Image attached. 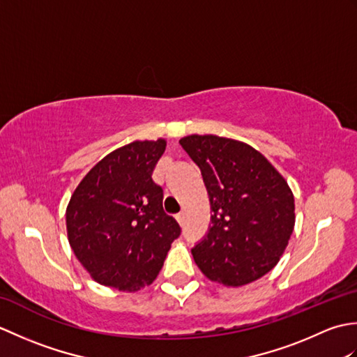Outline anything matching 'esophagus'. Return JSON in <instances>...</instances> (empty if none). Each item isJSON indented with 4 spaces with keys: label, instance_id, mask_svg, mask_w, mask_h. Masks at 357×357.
I'll return each mask as SVG.
<instances>
[{
    "label": "esophagus",
    "instance_id": "34e87169",
    "mask_svg": "<svg viewBox=\"0 0 357 357\" xmlns=\"http://www.w3.org/2000/svg\"><path fill=\"white\" fill-rule=\"evenodd\" d=\"M174 218H176V221H178L181 225H183V222H184V213H178Z\"/></svg>",
    "mask_w": 357,
    "mask_h": 357
}]
</instances>
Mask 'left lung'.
<instances>
[{
	"label": "left lung",
	"mask_w": 357,
	"mask_h": 357,
	"mask_svg": "<svg viewBox=\"0 0 357 357\" xmlns=\"http://www.w3.org/2000/svg\"><path fill=\"white\" fill-rule=\"evenodd\" d=\"M179 144L201 169L213 211L207 234L192 250L196 265L227 287L267 275L294 229V198L282 174L236 139L190 135Z\"/></svg>",
	"instance_id": "obj_1"
}]
</instances>
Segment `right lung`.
I'll use <instances>...</instances> for the list:
<instances>
[{
    "instance_id": "add662e5",
    "label": "right lung",
    "mask_w": 357,
    "mask_h": 357,
    "mask_svg": "<svg viewBox=\"0 0 357 357\" xmlns=\"http://www.w3.org/2000/svg\"><path fill=\"white\" fill-rule=\"evenodd\" d=\"M165 139L133 141L113 150L75 188L66 210L75 256L96 282L119 291L150 285L181 227L162 208L151 173Z\"/></svg>"
}]
</instances>
